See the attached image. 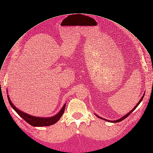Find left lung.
Returning <instances> with one entry per match:
<instances>
[{
  "instance_id": "1",
  "label": "left lung",
  "mask_w": 153,
  "mask_h": 153,
  "mask_svg": "<svg viewBox=\"0 0 153 153\" xmlns=\"http://www.w3.org/2000/svg\"><path fill=\"white\" fill-rule=\"evenodd\" d=\"M144 95H145V94H143V97H141V99H140V100L139 101V102L137 103V105H136V106L134 107V108L133 109H132L131 111H130L129 112V113H128V114H127L126 115H125L124 116H123V117L120 118V119H118V120H113H113H107V119H103V118H101V117H99V116H97V117H99V118H100V119H104V120H106V121H108V122H111V123H119V122H120V121H122V120H123L124 119H125L126 118H127V117H128V116H129V115H130V114L132 113V112H133V111H134V110L136 109V108H137V106L139 105V104L141 103V101H142V100H143V97H144Z\"/></svg>"
}]
</instances>
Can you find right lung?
I'll list each match as a JSON object with an SVG mask.
<instances>
[{"instance_id": "obj_1", "label": "right lung", "mask_w": 153, "mask_h": 153, "mask_svg": "<svg viewBox=\"0 0 153 153\" xmlns=\"http://www.w3.org/2000/svg\"><path fill=\"white\" fill-rule=\"evenodd\" d=\"M7 97H8V100L9 101L10 105H11V106L16 112L18 114L19 116H21V117H22L29 124L33 126H34V127L49 126L55 124L63 114L65 106H66V104H65L63 107L62 108V109L60 110L59 113L56 115L54 116L53 117H48V118H47H47L38 117H34L33 116H30L26 113H23V112H22V111H19L12 103V101H10V99L8 95H7Z\"/></svg>"}]
</instances>
